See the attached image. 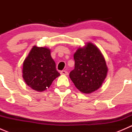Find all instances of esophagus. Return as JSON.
I'll use <instances>...</instances> for the list:
<instances>
[{"mask_svg":"<svg viewBox=\"0 0 132 132\" xmlns=\"http://www.w3.org/2000/svg\"><path fill=\"white\" fill-rule=\"evenodd\" d=\"M61 74L64 75H68V73L66 71H65V70H62V71H61Z\"/></svg>","mask_w":132,"mask_h":132,"instance_id":"obj_1","label":"esophagus"}]
</instances>
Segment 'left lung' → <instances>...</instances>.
I'll return each mask as SVG.
<instances>
[{
	"mask_svg": "<svg viewBox=\"0 0 132 132\" xmlns=\"http://www.w3.org/2000/svg\"><path fill=\"white\" fill-rule=\"evenodd\" d=\"M75 69L70 77L75 87L89 94L102 86L107 75L105 60L99 49L91 43L78 48L74 54Z\"/></svg>",
	"mask_w": 132,
	"mask_h": 132,
	"instance_id": "1",
	"label": "left lung"
}]
</instances>
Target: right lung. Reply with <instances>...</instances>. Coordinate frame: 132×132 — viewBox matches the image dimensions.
Segmentation results:
<instances>
[{
	"mask_svg": "<svg viewBox=\"0 0 132 132\" xmlns=\"http://www.w3.org/2000/svg\"><path fill=\"white\" fill-rule=\"evenodd\" d=\"M23 78L25 83L35 91L42 92L51 86L60 75L55 63L46 47L32 48L23 64Z\"/></svg>",
	"mask_w": 132,
	"mask_h": 132,
	"instance_id": "1",
	"label": "right lung"
}]
</instances>
